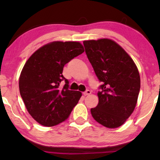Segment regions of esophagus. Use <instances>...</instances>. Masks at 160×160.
<instances>
[{
    "mask_svg": "<svg viewBox=\"0 0 160 160\" xmlns=\"http://www.w3.org/2000/svg\"><path fill=\"white\" fill-rule=\"evenodd\" d=\"M84 96H87V95H90L91 94V91L90 90H89V89H87V90H86L85 92H84Z\"/></svg>",
    "mask_w": 160,
    "mask_h": 160,
    "instance_id": "obj_1",
    "label": "esophagus"
}]
</instances>
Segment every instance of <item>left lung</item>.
<instances>
[{
    "mask_svg": "<svg viewBox=\"0 0 160 160\" xmlns=\"http://www.w3.org/2000/svg\"><path fill=\"white\" fill-rule=\"evenodd\" d=\"M87 58L99 87L98 106L91 108L92 117L108 128H119L130 117L136 106L141 78L134 61L111 39L84 41Z\"/></svg>",
    "mask_w": 160,
    "mask_h": 160,
    "instance_id": "8db88e82",
    "label": "left lung"
}]
</instances>
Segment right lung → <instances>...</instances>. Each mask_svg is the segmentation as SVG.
Listing matches in <instances>:
<instances>
[{"mask_svg": "<svg viewBox=\"0 0 160 160\" xmlns=\"http://www.w3.org/2000/svg\"><path fill=\"white\" fill-rule=\"evenodd\" d=\"M76 41H54L34 52L24 65L19 81V92L28 113L37 122L52 127L66 120L82 92L70 90L62 75L63 67L82 54ZM65 80L63 88L60 83Z\"/></svg>", "mask_w": 160, "mask_h": 160, "instance_id": "obj_1", "label": "right lung"}]
</instances>
